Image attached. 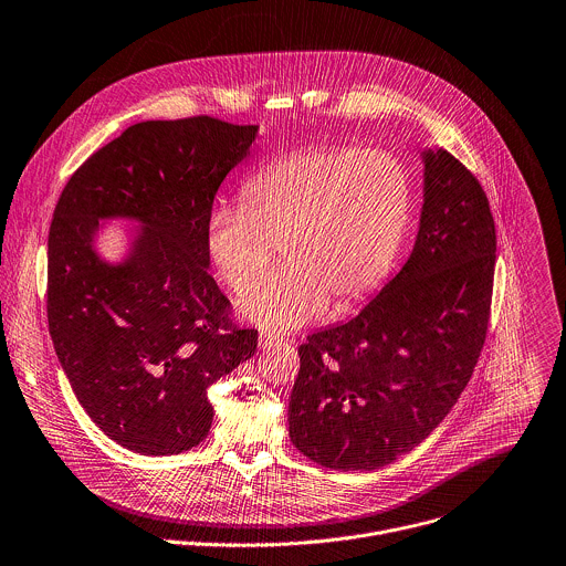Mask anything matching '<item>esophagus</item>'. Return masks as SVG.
<instances>
[{
  "instance_id": "obj_1",
  "label": "esophagus",
  "mask_w": 566,
  "mask_h": 566,
  "mask_svg": "<svg viewBox=\"0 0 566 566\" xmlns=\"http://www.w3.org/2000/svg\"><path fill=\"white\" fill-rule=\"evenodd\" d=\"M279 340H281V338H279V334H274V332H268V329H265V332L259 334V347H261V349H270V347L276 345Z\"/></svg>"
}]
</instances>
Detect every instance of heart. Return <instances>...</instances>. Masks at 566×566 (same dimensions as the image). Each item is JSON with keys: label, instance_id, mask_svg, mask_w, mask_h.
Segmentation results:
<instances>
[{"label": "heart", "instance_id": "b5f03b06", "mask_svg": "<svg viewBox=\"0 0 566 566\" xmlns=\"http://www.w3.org/2000/svg\"><path fill=\"white\" fill-rule=\"evenodd\" d=\"M413 210L409 168L387 150L310 146L254 172L243 201L219 203L208 219L210 261L228 287L245 294L275 243L286 265L239 305L265 329H292L347 310L391 270Z\"/></svg>", "mask_w": 566, "mask_h": 566}]
</instances>
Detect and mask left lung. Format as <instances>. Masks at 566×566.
<instances>
[{"instance_id": "left-lung-1", "label": "left lung", "mask_w": 566, "mask_h": 566, "mask_svg": "<svg viewBox=\"0 0 566 566\" xmlns=\"http://www.w3.org/2000/svg\"><path fill=\"white\" fill-rule=\"evenodd\" d=\"M495 223L475 175L424 153V206L402 270L352 321L298 347L290 438L310 460L371 471L418 447L480 358L491 314Z\"/></svg>"}]
</instances>
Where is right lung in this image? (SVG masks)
<instances>
[{"mask_svg": "<svg viewBox=\"0 0 566 566\" xmlns=\"http://www.w3.org/2000/svg\"><path fill=\"white\" fill-rule=\"evenodd\" d=\"M254 137L256 126L208 115L135 124L73 172L55 206L51 338L86 413L130 451L197 447L214 416L208 387L256 352L259 332L230 318L206 245L217 190ZM106 216L145 226L122 266L92 250Z\"/></svg>", "mask_w": 566, "mask_h": 566, "instance_id": "obj_1", "label": "right lung"}]
</instances>
